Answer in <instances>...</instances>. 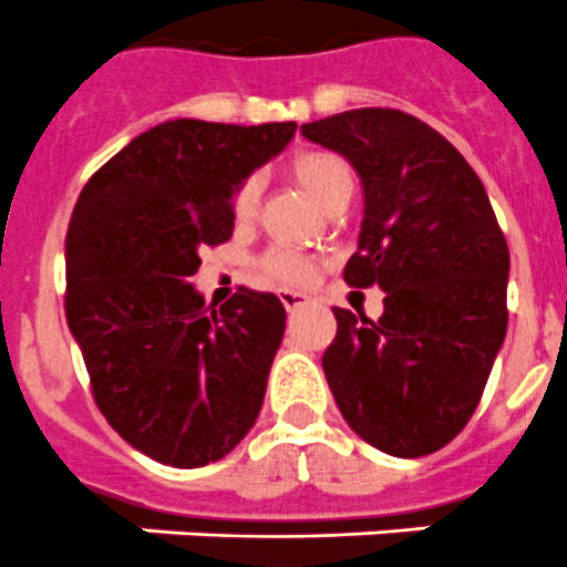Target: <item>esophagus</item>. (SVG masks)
Returning <instances> with one entry per match:
<instances>
[{
  "mask_svg": "<svg viewBox=\"0 0 567 567\" xmlns=\"http://www.w3.org/2000/svg\"><path fill=\"white\" fill-rule=\"evenodd\" d=\"M279 299H282L285 311H299V308H305V305H308V297H305V293H299V290H282V293H279Z\"/></svg>",
  "mask_w": 567,
  "mask_h": 567,
  "instance_id": "esophagus-1",
  "label": "esophagus"
}]
</instances>
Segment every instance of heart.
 Returning <instances> with one entry per match:
<instances>
[{"label": "heart", "instance_id": "heart-1", "mask_svg": "<svg viewBox=\"0 0 567 567\" xmlns=\"http://www.w3.org/2000/svg\"><path fill=\"white\" fill-rule=\"evenodd\" d=\"M288 171L299 188L311 196L322 210H328L333 202L344 199V196L351 199L353 194L351 165H348L342 156L331 154V151H302V154H297L293 159H290ZM259 194H262V185H259L256 176L245 179L243 185L236 188L234 194L236 223H248L250 216L256 214ZM262 274L279 285H302L311 279L313 265L308 256L297 254V250L274 248L270 254H265Z\"/></svg>", "mask_w": 567, "mask_h": 567}]
</instances>
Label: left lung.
Segmentation results:
<instances>
[{
  "instance_id": "1",
  "label": "left lung",
  "mask_w": 567,
  "mask_h": 567,
  "mask_svg": "<svg viewBox=\"0 0 567 567\" xmlns=\"http://www.w3.org/2000/svg\"><path fill=\"white\" fill-rule=\"evenodd\" d=\"M302 136L342 154L362 182L344 282L385 290L377 322L333 308L324 379L368 445L433 454L474 416L508 331L511 256L485 185L445 136L391 107L308 122Z\"/></svg>"
}]
</instances>
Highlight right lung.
Returning <instances> with one entry per match:
<instances>
[{"mask_svg":"<svg viewBox=\"0 0 567 567\" xmlns=\"http://www.w3.org/2000/svg\"><path fill=\"white\" fill-rule=\"evenodd\" d=\"M293 134L297 122H162L105 162L76 199L68 328L105 420L162 465L223 460L259 416L282 302L239 288L214 311L188 277L202 245L234 234L236 188Z\"/></svg>","mask_w":567,"mask_h":567,"instance_id":"add662e5","label":"right lung"}]
</instances>
